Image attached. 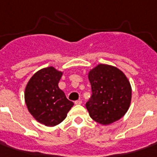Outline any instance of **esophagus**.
I'll list each match as a JSON object with an SVG mask.
<instances>
[{"label": "esophagus", "instance_id": "1", "mask_svg": "<svg viewBox=\"0 0 157 157\" xmlns=\"http://www.w3.org/2000/svg\"><path fill=\"white\" fill-rule=\"evenodd\" d=\"M82 103V100H77L75 101V105H81Z\"/></svg>", "mask_w": 157, "mask_h": 157}]
</instances>
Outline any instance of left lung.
Instances as JSON below:
<instances>
[{
	"label": "left lung",
	"instance_id": "8db88e82",
	"mask_svg": "<svg viewBox=\"0 0 157 157\" xmlns=\"http://www.w3.org/2000/svg\"><path fill=\"white\" fill-rule=\"evenodd\" d=\"M92 96L86 103L90 117L102 125L120 120L129 109L132 89L125 74L116 67L98 64L88 74Z\"/></svg>",
	"mask_w": 157,
	"mask_h": 157
}]
</instances>
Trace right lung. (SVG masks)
I'll list each match as a JSON object with an SVG mask.
<instances>
[{
	"label": "right lung",
	"mask_w": 157,
	"mask_h": 157,
	"mask_svg": "<svg viewBox=\"0 0 157 157\" xmlns=\"http://www.w3.org/2000/svg\"><path fill=\"white\" fill-rule=\"evenodd\" d=\"M62 75L54 67L41 68L33 75L25 88L28 110L37 122L48 127L61 123L74 105L58 87Z\"/></svg>",
	"instance_id": "obj_1"
}]
</instances>
